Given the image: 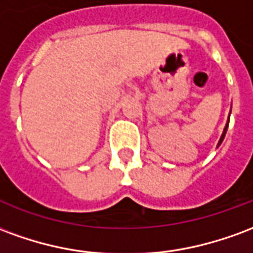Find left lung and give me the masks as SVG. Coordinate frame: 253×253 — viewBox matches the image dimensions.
<instances>
[{"label": "left lung", "instance_id": "8db88e82", "mask_svg": "<svg viewBox=\"0 0 253 253\" xmlns=\"http://www.w3.org/2000/svg\"><path fill=\"white\" fill-rule=\"evenodd\" d=\"M229 116H230V115H229ZM228 126H229V119H228V122H226V126H225V128H223L222 135H221V138H219V141H218V145H217V146H219V145L222 143L223 138H225V134H226V130H228Z\"/></svg>", "mask_w": 253, "mask_h": 253}]
</instances>
